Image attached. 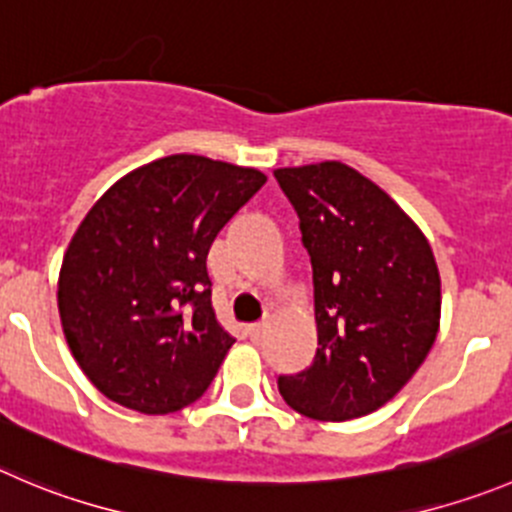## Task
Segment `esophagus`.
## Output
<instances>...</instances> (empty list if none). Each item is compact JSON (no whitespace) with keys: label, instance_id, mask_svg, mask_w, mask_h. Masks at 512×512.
Segmentation results:
<instances>
[{"label":"esophagus","instance_id":"1","mask_svg":"<svg viewBox=\"0 0 512 512\" xmlns=\"http://www.w3.org/2000/svg\"><path fill=\"white\" fill-rule=\"evenodd\" d=\"M264 329H266V324H248L246 334L253 339V342H259L261 334H264Z\"/></svg>","mask_w":512,"mask_h":512}]
</instances>
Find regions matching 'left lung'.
<instances>
[{
	"label": "left lung",
	"instance_id": "left-lung-1",
	"mask_svg": "<svg viewBox=\"0 0 512 512\" xmlns=\"http://www.w3.org/2000/svg\"><path fill=\"white\" fill-rule=\"evenodd\" d=\"M314 274L316 354L281 374L286 405L314 420L374 412L425 362L440 329V271L420 228L372 180L326 160L276 170Z\"/></svg>",
	"mask_w": 512,
	"mask_h": 512
}]
</instances>
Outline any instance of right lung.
<instances>
[{
	"label": "right lung",
	"instance_id": "obj_1",
	"mask_svg": "<svg viewBox=\"0 0 512 512\" xmlns=\"http://www.w3.org/2000/svg\"><path fill=\"white\" fill-rule=\"evenodd\" d=\"M266 175L168 155L118 180L80 223L60 271L62 329L92 384L128 410L196 402L236 339L211 304L208 251Z\"/></svg>",
	"mask_w": 512,
	"mask_h": 512
}]
</instances>
